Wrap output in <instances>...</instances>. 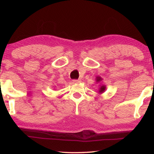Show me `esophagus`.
<instances>
[{"label": "esophagus", "mask_w": 154, "mask_h": 154, "mask_svg": "<svg viewBox=\"0 0 154 154\" xmlns=\"http://www.w3.org/2000/svg\"><path fill=\"white\" fill-rule=\"evenodd\" d=\"M72 82H73L74 83H80L81 82V80L80 79H74V80H72Z\"/></svg>", "instance_id": "obj_1"}]
</instances>
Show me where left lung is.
Segmentation results:
<instances>
[{"mask_svg": "<svg viewBox=\"0 0 154 154\" xmlns=\"http://www.w3.org/2000/svg\"><path fill=\"white\" fill-rule=\"evenodd\" d=\"M101 80H102V79H101L100 77H97V78H96V82H100ZM105 85H102V86L100 87V90H99V92H100V93L103 92L104 91H105Z\"/></svg>", "mask_w": 154, "mask_h": 154, "instance_id": "obj_1", "label": "left lung"}]
</instances>
